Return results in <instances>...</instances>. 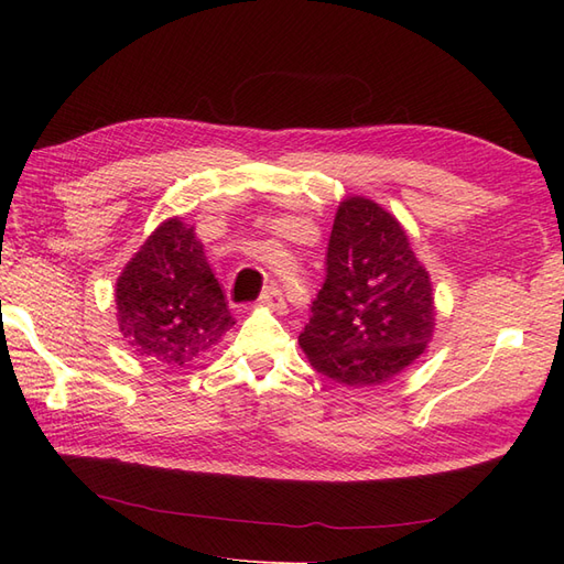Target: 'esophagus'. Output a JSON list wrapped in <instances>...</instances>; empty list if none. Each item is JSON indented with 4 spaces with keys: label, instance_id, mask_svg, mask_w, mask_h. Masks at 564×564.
I'll return each mask as SVG.
<instances>
[{
    "label": "esophagus",
    "instance_id": "obj_1",
    "mask_svg": "<svg viewBox=\"0 0 564 564\" xmlns=\"http://www.w3.org/2000/svg\"><path fill=\"white\" fill-rule=\"evenodd\" d=\"M261 303H263V305H268V308H272V311H278V313H286V301H284L282 292H280V289H278L275 284L263 289Z\"/></svg>",
    "mask_w": 564,
    "mask_h": 564
}]
</instances>
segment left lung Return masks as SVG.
Here are the masks:
<instances>
[{"label":"left lung","instance_id":"8db88e82","mask_svg":"<svg viewBox=\"0 0 564 564\" xmlns=\"http://www.w3.org/2000/svg\"><path fill=\"white\" fill-rule=\"evenodd\" d=\"M327 275L299 336L311 365L344 386H381L412 365L435 327L433 286L406 232L377 202H340Z\"/></svg>","mask_w":564,"mask_h":564}]
</instances>
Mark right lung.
Here are the masks:
<instances>
[{
  "label": "right lung",
  "mask_w": 564,
  "mask_h": 564,
  "mask_svg": "<svg viewBox=\"0 0 564 564\" xmlns=\"http://www.w3.org/2000/svg\"><path fill=\"white\" fill-rule=\"evenodd\" d=\"M119 332L139 355L185 365L224 336L230 315L195 230L169 218L117 280Z\"/></svg>",
  "instance_id": "right-lung-1"
}]
</instances>
